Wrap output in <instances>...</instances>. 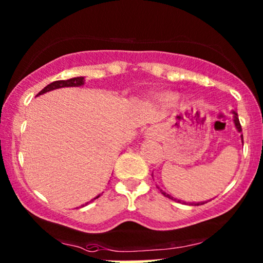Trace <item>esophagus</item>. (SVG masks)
<instances>
[{
  "instance_id": "34e87169",
  "label": "esophagus",
  "mask_w": 263,
  "mask_h": 263,
  "mask_svg": "<svg viewBox=\"0 0 263 263\" xmlns=\"http://www.w3.org/2000/svg\"><path fill=\"white\" fill-rule=\"evenodd\" d=\"M156 135H157V129L155 128V126L148 128L146 133H145V137L146 138H156Z\"/></svg>"
}]
</instances>
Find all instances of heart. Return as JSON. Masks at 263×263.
Masks as SVG:
<instances>
[{"instance_id":"b5f03b06","label":"heart","mask_w":263,"mask_h":263,"mask_svg":"<svg viewBox=\"0 0 263 263\" xmlns=\"http://www.w3.org/2000/svg\"><path fill=\"white\" fill-rule=\"evenodd\" d=\"M177 99H178V95L173 92L163 93V95H161L160 97H158V100H160L161 102H164V103H172V102L176 101Z\"/></svg>"}]
</instances>
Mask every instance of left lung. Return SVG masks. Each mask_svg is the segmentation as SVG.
Masks as SVG:
<instances>
[{
    "label": "left lung",
    "mask_w": 263,
    "mask_h": 263,
    "mask_svg": "<svg viewBox=\"0 0 263 263\" xmlns=\"http://www.w3.org/2000/svg\"><path fill=\"white\" fill-rule=\"evenodd\" d=\"M232 113H233V122H234V125H235V128H236V130H238L239 133H241V125H240V122H239V118H238V113H236V111H234V109H233L232 111ZM241 137V142H244L242 141V134L240 135ZM158 187V186H157ZM158 189H160V187H158ZM161 190V193L163 194L164 196L166 197H168V199H172V200H174V201H178V202H184V203H189V205H194V206H199V205H203V203H206L207 201H202V202H185V201H181V200H178V199H176V197H173L172 195H170V194H167L166 191H163L162 189H160ZM210 201V200H209Z\"/></svg>",
    "instance_id": "8db88e82"
}]
</instances>
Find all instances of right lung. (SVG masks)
<instances>
[{"label":"right lung","instance_id":"obj_1","mask_svg":"<svg viewBox=\"0 0 263 263\" xmlns=\"http://www.w3.org/2000/svg\"><path fill=\"white\" fill-rule=\"evenodd\" d=\"M84 83H85V79H84V77H76V78H70V79H67V80H57V82H53L51 84H48L47 86H45L44 89L41 90L40 92L37 93L36 96H40L42 93H46L48 91H52V90H56V89H61V87H73V86H82L84 85ZM100 197V194L97 195L96 197H93L92 200H90L89 202H86L85 205H82V207L86 206L87 203L92 202L93 200L99 199Z\"/></svg>","mask_w":263,"mask_h":263}]
</instances>
